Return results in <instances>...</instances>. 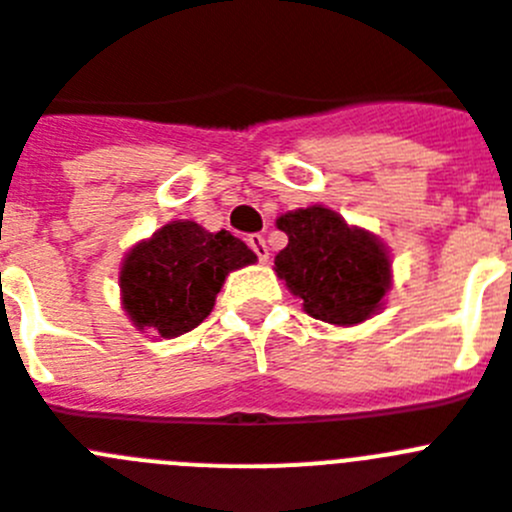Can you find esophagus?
<instances>
[{
    "label": "esophagus",
    "instance_id": "1",
    "mask_svg": "<svg viewBox=\"0 0 512 512\" xmlns=\"http://www.w3.org/2000/svg\"><path fill=\"white\" fill-rule=\"evenodd\" d=\"M247 245H250L252 252H255V255L260 257V262H265L267 255H270V252H267L265 237H262V234H250V237H247Z\"/></svg>",
    "mask_w": 512,
    "mask_h": 512
}]
</instances>
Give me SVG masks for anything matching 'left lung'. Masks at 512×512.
Masks as SVG:
<instances>
[{
    "label": "left lung",
    "mask_w": 512,
    "mask_h": 512,
    "mask_svg": "<svg viewBox=\"0 0 512 512\" xmlns=\"http://www.w3.org/2000/svg\"><path fill=\"white\" fill-rule=\"evenodd\" d=\"M278 229L288 234V245L275 257V273L313 319L349 326L380 308L390 260L372 234L352 229L324 206L283 214Z\"/></svg>",
    "instance_id": "1"
}]
</instances>
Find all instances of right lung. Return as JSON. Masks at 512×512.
I'll return each instance as SVG.
<instances>
[{"label": "right lung", "instance_id": "right-lung-1", "mask_svg": "<svg viewBox=\"0 0 512 512\" xmlns=\"http://www.w3.org/2000/svg\"><path fill=\"white\" fill-rule=\"evenodd\" d=\"M255 260L227 229L206 232L196 222H173L124 260V308L140 329L150 326L165 339L186 334L209 316L224 278Z\"/></svg>", "mask_w": 512, "mask_h": 512}]
</instances>
